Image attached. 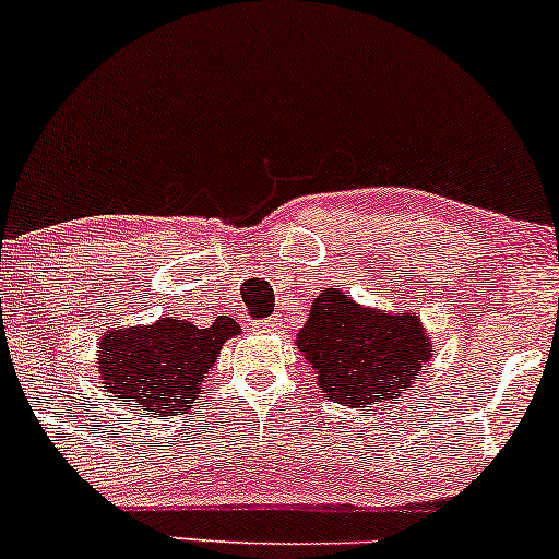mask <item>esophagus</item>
<instances>
[{
  "mask_svg": "<svg viewBox=\"0 0 559 559\" xmlns=\"http://www.w3.org/2000/svg\"><path fill=\"white\" fill-rule=\"evenodd\" d=\"M281 329V318L278 316H273V318H267V320H260L258 325H254V331H260V333H275Z\"/></svg>",
  "mask_w": 559,
  "mask_h": 559,
  "instance_id": "1",
  "label": "esophagus"
}]
</instances>
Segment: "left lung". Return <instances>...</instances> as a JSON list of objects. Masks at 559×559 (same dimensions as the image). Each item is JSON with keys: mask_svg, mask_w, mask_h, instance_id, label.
Returning <instances> with one entry per match:
<instances>
[{"mask_svg": "<svg viewBox=\"0 0 559 559\" xmlns=\"http://www.w3.org/2000/svg\"><path fill=\"white\" fill-rule=\"evenodd\" d=\"M297 349L323 394L344 407L396 404L433 352L418 312L362 307L338 288L312 301Z\"/></svg>", "mask_w": 559, "mask_h": 559, "instance_id": "obj_1", "label": "left lung"}]
</instances>
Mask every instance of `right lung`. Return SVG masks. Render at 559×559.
I'll use <instances>...</instances> for the list:
<instances>
[{
    "label": "right lung",
    "instance_id": "1",
    "mask_svg": "<svg viewBox=\"0 0 559 559\" xmlns=\"http://www.w3.org/2000/svg\"><path fill=\"white\" fill-rule=\"evenodd\" d=\"M241 333L239 323L217 316L210 329L189 320L163 318L152 325L105 331L99 338V381L120 407L141 404L150 415L168 418L194 407L204 378L223 344Z\"/></svg>",
    "mask_w": 559,
    "mask_h": 559
}]
</instances>
